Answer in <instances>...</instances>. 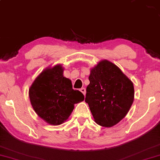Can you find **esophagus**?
<instances>
[{
	"label": "esophagus",
	"mask_w": 160,
	"mask_h": 160,
	"mask_svg": "<svg viewBox=\"0 0 160 160\" xmlns=\"http://www.w3.org/2000/svg\"><path fill=\"white\" fill-rule=\"evenodd\" d=\"M80 91L81 92H82V94H83L84 95H86V89H85V88H81V89H80Z\"/></svg>",
	"instance_id": "34e87169"
}]
</instances>
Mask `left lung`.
I'll use <instances>...</instances> for the list:
<instances>
[{"mask_svg":"<svg viewBox=\"0 0 160 160\" xmlns=\"http://www.w3.org/2000/svg\"><path fill=\"white\" fill-rule=\"evenodd\" d=\"M85 102L95 122L111 127L126 117L134 101L133 82L115 64L102 60L93 67Z\"/></svg>","mask_w":160,"mask_h":160,"instance_id":"left-lung-1","label":"left lung"}]
</instances>
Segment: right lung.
<instances>
[{
	"mask_svg": "<svg viewBox=\"0 0 160 160\" xmlns=\"http://www.w3.org/2000/svg\"><path fill=\"white\" fill-rule=\"evenodd\" d=\"M62 65L43 70L28 92L35 113L53 126L65 122L72 113L74 104L84 100L82 93L73 89L71 80L64 77Z\"/></svg>",
	"mask_w": 160,
	"mask_h": 160,
	"instance_id": "add662e5",
	"label": "right lung"
}]
</instances>
